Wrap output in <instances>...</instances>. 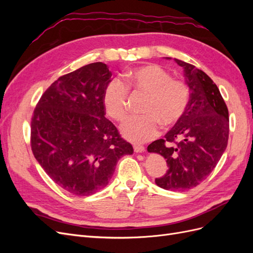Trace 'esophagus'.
<instances>
[{"label":"esophagus","instance_id":"1","mask_svg":"<svg viewBox=\"0 0 253 253\" xmlns=\"http://www.w3.org/2000/svg\"><path fill=\"white\" fill-rule=\"evenodd\" d=\"M134 151L136 153H142L144 152V147L143 145H134Z\"/></svg>","mask_w":253,"mask_h":253}]
</instances>
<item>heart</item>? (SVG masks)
I'll return each mask as SVG.
<instances>
[{
  "instance_id": "heart-1",
  "label": "heart",
  "mask_w": 253,
  "mask_h": 253,
  "mask_svg": "<svg viewBox=\"0 0 253 253\" xmlns=\"http://www.w3.org/2000/svg\"><path fill=\"white\" fill-rule=\"evenodd\" d=\"M127 85L133 91L147 96L143 116L126 118L120 126L121 134L127 140L145 142L159 132V122L172 126L179 122L188 109L190 91L187 84L172 76L163 67L148 64L134 68L126 74ZM128 88L120 79L112 80L105 87L103 106L106 114L117 121L127 112Z\"/></svg>"
}]
</instances>
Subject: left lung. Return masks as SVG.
<instances>
[{"label": "left lung", "instance_id": "1", "mask_svg": "<svg viewBox=\"0 0 253 253\" xmlns=\"http://www.w3.org/2000/svg\"><path fill=\"white\" fill-rule=\"evenodd\" d=\"M174 60L183 68L190 89L188 109L164 139L149 144L148 152L164 156L169 168L155 179L156 185L166 190L187 191L208 177L224 154L229 113L218 87L208 75L192 64Z\"/></svg>", "mask_w": 253, "mask_h": 253}]
</instances>
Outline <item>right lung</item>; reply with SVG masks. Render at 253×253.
<instances>
[{
    "label": "right lung",
    "mask_w": 253,
    "mask_h": 253,
    "mask_svg": "<svg viewBox=\"0 0 253 253\" xmlns=\"http://www.w3.org/2000/svg\"><path fill=\"white\" fill-rule=\"evenodd\" d=\"M112 73L102 62L66 74L45 90L32 118L30 143L38 163L68 193L87 196L110 182L131 143L104 117L103 94Z\"/></svg>",
    "instance_id": "obj_1"
}]
</instances>
